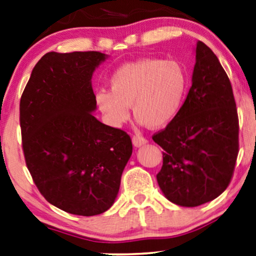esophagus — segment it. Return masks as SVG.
Returning a JSON list of instances; mask_svg holds the SVG:
<instances>
[{
    "mask_svg": "<svg viewBox=\"0 0 256 256\" xmlns=\"http://www.w3.org/2000/svg\"><path fill=\"white\" fill-rule=\"evenodd\" d=\"M132 142L136 147H140V146H142V144H147V139L144 138V136H133Z\"/></svg>",
    "mask_w": 256,
    "mask_h": 256,
    "instance_id": "esophagus-1",
    "label": "esophagus"
}]
</instances>
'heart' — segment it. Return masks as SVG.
<instances>
[{
  "mask_svg": "<svg viewBox=\"0 0 256 256\" xmlns=\"http://www.w3.org/2000/svg\"><path fill=\"white\" fill-rule=\"evenodd\" d=\"M188 82V72L178 60L141 58L118 68L110 78V90L96 92L95 102L112 126L128 122L132 106L140 124L158 128L177 116Z\"/></svg>",
  "mask_w": 256,
  "mask_h": 256,
  "instance_id": "b5f03b06",
  "label": "heart"
}]
</instances>
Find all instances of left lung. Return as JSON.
<instances>
[{
    "label": "left lung",
    "mask_w": 256,
    "mask_h": 256,
    "mask_svg": "<svg viewBox=\"0 0 256 256\" xmlns=\"http://www.w3.org/2000/svg\"><path fill=\"white\" fill-rule=\"evenodd\" d=\"M192 86L177 116L152 136L163 148L156 174L168 200L196 207L230 184L239 152V120L232 86L217 56L196 44Z\"/></svg>",
    "instance_id": "obj_1"
}]
</instances>
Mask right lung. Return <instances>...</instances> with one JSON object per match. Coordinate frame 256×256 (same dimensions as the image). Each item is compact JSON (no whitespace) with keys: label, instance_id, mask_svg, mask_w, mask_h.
Here are the masks:
<instances>
[{"label":"right lung","instance_id":"obj_1","mask_svg":"<svg viewBox=\"0 0 256 256\" xmlns=\"http://www.w3.org/2000/svg\"><path fill=\"white\" fill-rule=\"evenodd\" d=\"M100 52H50L41 57L19 104L22 152L34 184L49 204L80 216L112 207L132 155L126 132L90 112Z\"/></svg>","mask_w":256,"mask_h":256}]
</instances>
